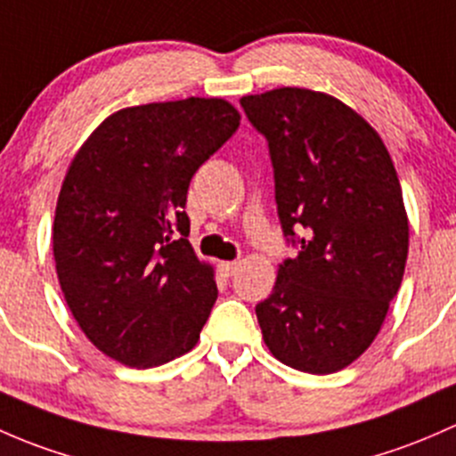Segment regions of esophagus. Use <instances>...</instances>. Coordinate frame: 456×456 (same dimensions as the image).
<instances>
[{"instance_id": "obj_1", "label": "esophagus", "mask_w": 456, "mask_h": 456, "mask_svg": "<svg viewBox=\"0 0 456 456\" xmlns=\"http://www.w3.org/2000/svg\"><path fill=\"white\" fill-rule=\"evenodd\" d=\"M219 270H222V274L230 279V276H234V272L239 270V263L237 261H222L219 263Z\"/></svg>"}]
</instances>
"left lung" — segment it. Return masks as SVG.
<instances>
[{
	"mask_svg": "<svg viewBox=\"0 0 456 456\" xmlns=\"http://www.w3.org/2000/svg\"><path fill=\"white\" fill-rule=\"evenodd\" d=\"M241 107L265 135L281 228L298 246L256 305L263 340L288 367L336 373L369 349L402 285L408 217L395 167L378 131L330 94L279 87Z\"/></svg>",
	"mask_w": 456,
	"mask_h": 456,
	"instance_id": "8db88e82",
	"label": "left lung"
}]
</instances>
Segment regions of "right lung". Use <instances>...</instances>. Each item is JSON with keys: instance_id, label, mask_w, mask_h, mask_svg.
<instances>
[{"instance_id": "right-lung-1", "label": "right lung", "mask_w": 456, "mask_h": 456, "mask_svg": "<svg viewBox=\"0 0 456 456\" xmlns=\"http://www.w3.org/2000/svg\"><path fill=\"white\" fill-rule=\"evenodd\" d=\"M239 120L224 98L126 107L65 173L53 230L61 289L89 342L126 367H159L200 340L217 285L186 239V193Z\"/></svg>"}]
</instances>
